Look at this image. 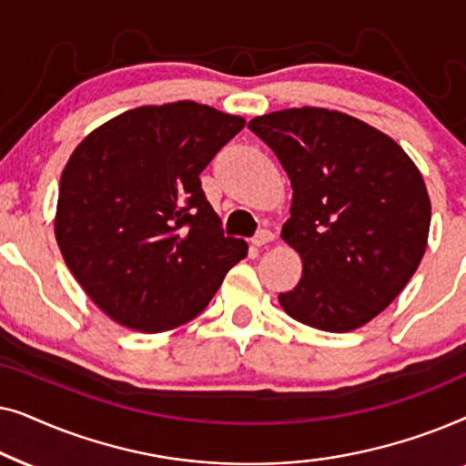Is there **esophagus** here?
<instances>
[{"label":"esophagus","instance_id":"obj_1","mask_svg":"<svg viewBox=\"0 0 466 466\" xmlns=\"http://www.w3.org/2000/svg\"><path fill=\"white\" fill-rule=\"evenodd\" d=\"M271 241H273V233L267 231V228H263V231H258L257 235H254L252 246L263 248V246H267V244H271Z\"/></svg>","mask_w":466,"mask_h":466}]
</instances>
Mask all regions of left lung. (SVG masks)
<instances>
[{
    "mask_svg": "<svg viewBox=\"0 0 466 466\" xmlns=\"http://www.w3.org/2000/svg\"><path fill=\"white\" fill-rule=\"evenodd\" d=\"M248 129L276 152L292 187L282 239L303 263L282 309L348 333L405 289L429 244L431 199L410 155L375 127L327 107H290Z\"/></svg>",
    "mask_w": 466,
    "mask_h": 466,
    "instance_id": "1",
    "label": "left lung"
}]
</instances>
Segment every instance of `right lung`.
I'll list each match as a JSON object with an SVG mask.
<instances>
[{
	"label": "right lung",
	"instance_id": "add662e5",
	"mask_svg": "<svg viewBox=\"0 0 466 466\" xmlns=\"http://www.w3.org/2000/svg\"><path fill=\"white\" fill-rule=\"evenodd\" d=\"M246 120L195 101L142 106L88 133L61 174L55 238L88 299L139 333L206 309L248 254L222 235L199 174Z\"/></svg>",
	"mask_w": 466,
	"mask_h": 466
}]
</instances>
